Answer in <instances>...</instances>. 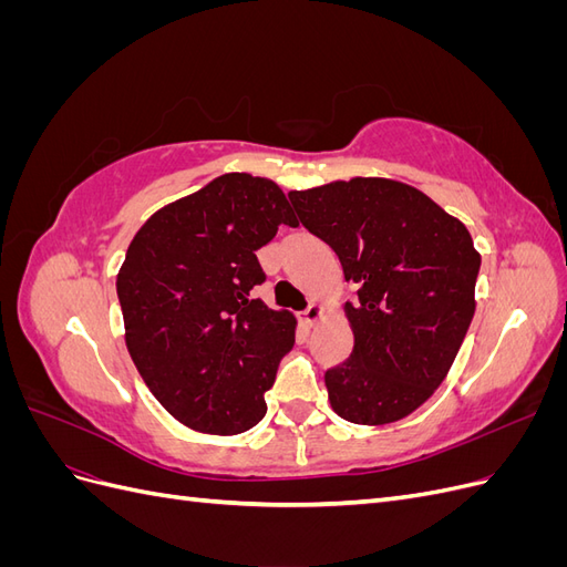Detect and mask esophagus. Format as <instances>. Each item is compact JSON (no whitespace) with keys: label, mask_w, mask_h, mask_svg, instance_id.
Returning <instances> with one entry per match:
<instances>
[{"label":"esophagus","mask_w":567,"mask_h":567,"mask_svg":"<svg viewBox=\"0 0 567 567\" xmlns=\"http://www.w3.org/2000/svg\"><path fill=\"white\" fill-rule=\"evenodd\" d=\"M323 305H319V302H312L310 307H307V310L302 312V323L305 326H315L319 319H323Z\"/></svg>","instance_id":"esophagus-1"}]
</instances>
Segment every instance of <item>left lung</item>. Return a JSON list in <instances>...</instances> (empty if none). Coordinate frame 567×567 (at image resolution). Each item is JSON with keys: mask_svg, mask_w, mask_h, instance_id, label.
<instances>
[{"mask_svg": "<svg viewBox=\"0 0 567 567\" xmlns=\"http://www.w3.org/2000/svg\"><path fill=\"white\" fill-rule=\"evenodd\" d=\"M305 229L338 255L354 333L350 359L323 373L336 414L359 425L416 411L450 373L475 315L480 252L461 219L419 188L354 177L290 192Z\"/></svg>", "mask_w": 567, "mask_h": 567, "instance_id": "left-lung-1", "label": "left lung"}]
</instances>
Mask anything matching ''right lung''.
<instances>
[{
	"label": "right lung",
	"instance_id": "add662e5",
	"mask_svg": "<svg viewBox=\"0 0 567 567\" xmlns=\"http://www.w3.org/2000/svg\"><path fill=\"white\" fill-rule=\"evenodd\" d=\"M296 227L277 182L229 173L163 205L117 271L125 342L148 390L198 433L238 435L267 414L265 392L296 342V317L252 300L257 250Z\"/></svg>",
	"mask_w": 567,
	"mask_h": 567
}]
</instances>
